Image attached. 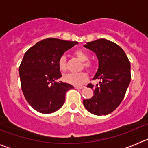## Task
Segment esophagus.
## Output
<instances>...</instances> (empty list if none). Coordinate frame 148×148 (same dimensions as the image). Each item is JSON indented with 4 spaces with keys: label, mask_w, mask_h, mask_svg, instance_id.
<instances>
[{
    "label": "esophagus",
    "mask_w": 148,
    "mask_h": 148,
    "mask_svg": "<svg viewBox=\"0 0 148 148\" xmlns=\"http://www.w3.org/2000/svg\"><path fill=\"white\" fill-rule=\"evenodd\" d=\"M84 86H75V89H83V88H84Z\"/></svg>",
    "instance_id": "esophagus-1"
}]
</instances>
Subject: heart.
Wrapping results in <instances>:
<instances>
[{
    "label": "heart",
    "mask_w": 148,
    "mask_h": 148,
    "mask_svg": "<svg viewBox=\"0 0 148 148\" xmlns=\"http://www.w3.org/2000/svg\"><path fill=\"white\" fill-rule=\"evenodd\" d=\"M77 58H79L83 62V67H84L87 71L92 72L94 69V64L92 61H88L89 56L82 49H78L74 53ZM58 66L59 70L62 72L66 70L67 68V63H66V57L63 55L60 56L58 61ZM88 75L85 72H82L79 73H68L63 76V80L66 83L70 84L72 85L78 86L82 84L85 83L87 81Z\"/></svg>",
    "instance_id": "obj_1"
}]
</instances>
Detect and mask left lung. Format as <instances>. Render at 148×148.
Segmentation results:
<instances>
[{
  "label": "left lung",
  "mask_w": 148,
  "mask_h": 148,
  "mask_svg": "<svg viewBox=\"0 0 148 148\" xmlns=\"http://www.w3.org/2000/svg\"><path fill=\"white\" fill-rule=\"evenodd\" d=\"M96 54L99 70L94 79L99 84H89L94 90L91 99H84L86 109L97 116H105L118 108L126 93L131 80L130 62L119 46L104 38L95 40L84 45Z\"/></svg>",
  "instance_id": "obj_1"
}]
</instances>
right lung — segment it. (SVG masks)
Masks as SVG:
<instances>
[{
	"mask_svg": "<svg viewBox=\"0 0 148 148\" xmlns=\"http://www.w3.org/2000/svg\"><path fill=\"white\" fill-rule=\"evenodd\" d=\"M77 44L57 38L44 39L23 56L19 66L22 92L27 102L39 113L47 114L58 110L64 103L66 92L74 88L56 81L61 77L58 58Z\"/></svg>",
	"mask_w": 148,
	"mask_h": 148,
	"instance_id": "add662e5",
	"label": "right lung"
}]
</instances>
